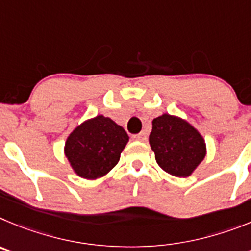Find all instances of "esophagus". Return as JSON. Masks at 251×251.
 Instances as JSON below:
<instances>
[{
    "mask_svg": "<svg viewBox=\"0 0 251 251\" xmlns=\"http://www.w3.org/2000/svg\"><path fill=\"white\" fill-rule=\"evenodd\" d=\"M132 139L137 140V141H145V140L148 139V135H146V132H140V134L134 135Z\"/></svg>",
    "mask_w": 251,
    "mask_h": 251,
    "instance_id": "1",
    "label": "esophagus"
}]
</instances>
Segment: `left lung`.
<instances>
[{
  "mask_svg": "<svg viewBox=\"0 0 251 251\" xmlns=\"http://www.w3.org/2000/svg\"><path fill=\"white\" fill-rule=\"evenodd\" d=\"M149 142L157 165L176 177L190 176L206 155L200 132L181 117L169 114L153 119Z\"/></svg>",
  "mask_w": 251,
  "mask_h": 251,
  "instance_id": "obj_1",
  "label": "left lung"
}]
</instances>
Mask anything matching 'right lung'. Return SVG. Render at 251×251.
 <instances>
[{"instance_id": "right-lung-1", "label": "right lung", "mask_w": 251, "mask_h": 251, "mask_svg": "<svg viewBox=\"0 0 251 251\" xmlns=\"http://www.w3.org/2000/svg\"><path fill=\"white\" fill-rule=\"evenodd\" d=\"M128 141L126 131L103 115L89 119L69 135L65 155L80 177L95 180L116 166Z\"/></svg>"}]
</instances>
